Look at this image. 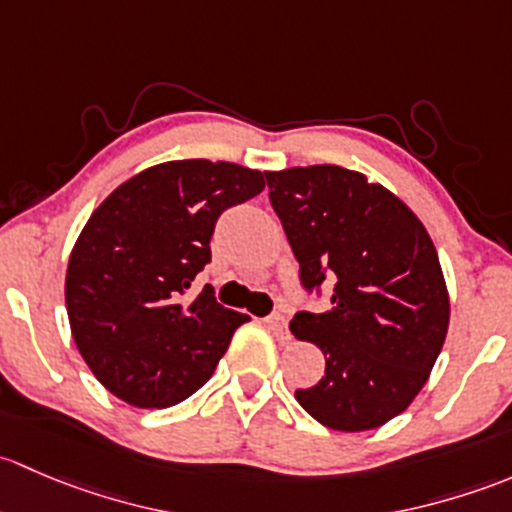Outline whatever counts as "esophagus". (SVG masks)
I'll use <instances>...</instances> for the list:
<instances>
[{"label": "esophagus", "instance_id": "obj_1", "mask_svg": "<svg viewBox=\"0 0 512 512\" xmlns=\"http://www.w3.org/2000/svg\"><path fill=\"white\" fill-rule=\"evenodd\" d=\"M266 325H268V330H271V333L276 335L281 342L291 340V333H288V320L283 313H276V315H271V318H266Z\"/></svg>", "mask_w": 512, "mask_h": 512}]
</instances>
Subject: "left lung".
<instances>
[{
	"label": "left lung",
	"mask_w": 512,
	"mask_h": 512,
	"mask_svg": "<svg viewBox=\"0 0 512 512\" xmlns=\"http://www.w3.org/2000/svg\"><path fill=\"white\" fill-rule=\"evenodd\" d=\"M266 182L305 291L335 281L330 310L291 320L325 355V377L295 399L328 429H377L414 402L444 347L451 308L434 241L362 172L310 165Z\"/></svg>",
	"instance_id": "8db88e82"
}]
</instances>
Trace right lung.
<instances>
[{
    "label": "right lung",
    "instance_id": "right-lung-1",
    "mask_svg": "<svg viewBox=\"0 0 512 512\" xmlns=\"http://www.w3.org/2000/svg\"><path fill=\"white\" fill-rule=\"evenodd\" d=\"M263 187V172L234 162H162L91 214L68 258L66 310L78 352L108 392L165 409L212 377L249 315L217 303L209 286L187 293L212 261L221 212Z\"/></svg>",
    "mask_w": 512,
    "mask_h": 512
}]
</instances>
